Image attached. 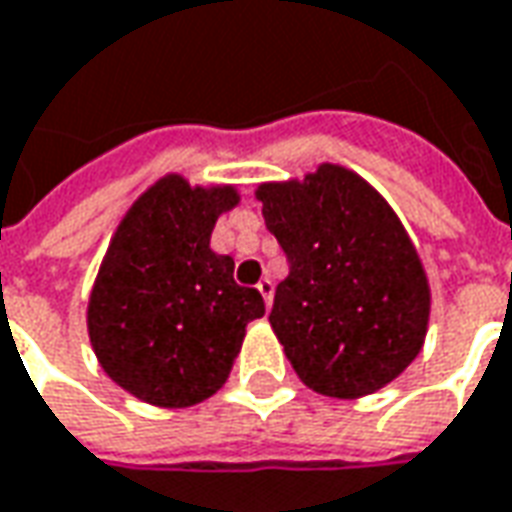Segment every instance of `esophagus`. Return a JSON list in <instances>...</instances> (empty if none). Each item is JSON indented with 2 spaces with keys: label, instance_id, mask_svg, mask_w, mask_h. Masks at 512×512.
<instances>
[{
  "label": "esophagus",
  "instance_id": "obj_1",
  "mask_svg": "<svg viewBox=\"0 0 512 512\" xmlns=\"http://www.w3.org/2000/svg\"><path fill=\"white\" fill-rule=\"evenodd\" d=\"M256 290L262 292V298H264V303H267V306L273 303V292H276V284H273L270 278H262V281L256 284Z\"/></svg>",
  "mask_w": 512,
  "mask_h": 512
}]
</instances>
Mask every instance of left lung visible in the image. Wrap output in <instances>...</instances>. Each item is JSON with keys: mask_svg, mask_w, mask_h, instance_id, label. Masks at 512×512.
<instances>
[{"mask_svg": "<svg viewBox=\"0 0 512 512\" xmlns=\"http://www.w3.org/2000/svg\"><path fill=\"white\" fill-rule=\"evenodd\" d=\"M256 197L290 262L270 326L295 373L331 398L382 390L418 357L429 323L424 264L396 211L337 164L262 183Z\"/></svg>", "mask_w": 512, "mask_h": 512, "instance_id": "left-lung-1", "label": "left lung"}]
</instances>
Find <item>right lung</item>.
I'll list each match as a JSON object with an SVG mask.
<instances>
[{
	"instance_id": "obj_1",
	"label": "right lung",
	"mask_w": 512,
	"mask_h": 512,
	"mask_svg": "<svg viewBox=\"0 0 512 512\" xmlns=\"http://www.w3.org/2000/svg\"><path fill=\"white\" fill-rule=\"evenodd\" d=\"M234 186L153 183L122 217L88 298V337L102 370L155 407H192L220 390L264 315L259 290L234 281V259L209 248Z\"/></svg>"
}]
</instances>
